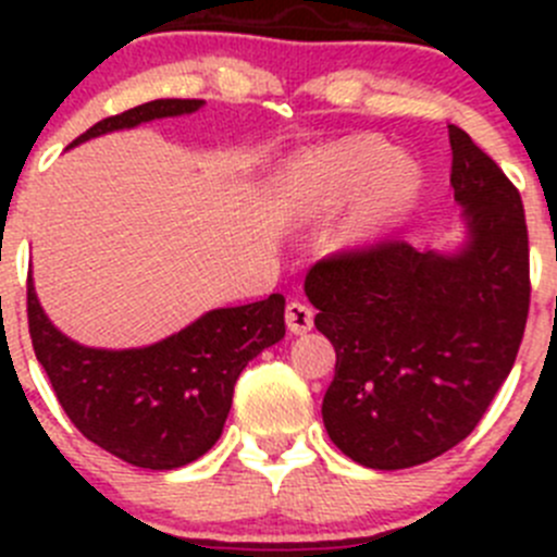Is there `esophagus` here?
<instances>
[{"mask_svg": "<svg viewBox=\"0 0 557 557\" xmlns=\"http://www.w3.org/2000/svg\"><path fill=\"white\" fill-rule=\"evenodd\" d=\"M285 323H288L290 334H296V336L307 334V331H312V325H314L312 307L301 305V301H290V305L285 307Z\"/></svg>", "mask_w": 557, "mask_h": 557, "instance_id": "34e87169", "label": "esophagus"}]
</instances>
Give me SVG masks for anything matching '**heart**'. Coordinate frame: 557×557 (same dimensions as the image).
Masks as SVG:
<instances>
[{
    "label": "heart",
    "instance_id": "b5f03b06",
    "mask_svg": "<svg viewBox=\"0 0 557 557\" xmlns=\"http://www.w3.org/2000/svg\"><path fill=\"white\" fill-rule=\"evenodd\" d=\"M418 185L420 170L412 159L391 153L374 139H352L296 161L283 196L305 218L331 215L356 201L339 237L345 245H367L385 232Z\"/></svg>",
    "mask_w": 557,
    "mask_h": 557
}]
</instances>
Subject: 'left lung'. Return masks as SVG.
I'll use <instances>...</instances> for the list:
<instances>
[{
	"mask_svg": "<svg viewBox=\"0 0 557 557\" xmlns=\"http://www.w3.org/2000/svg\"><path fill=\"white\" fill-rule=\"evenodd\" d=\"M460 243L383 239L314 263V329L336 350L323 425L347 458L396 471L463 442L509 377L528 318V232L518 188L450 126Z\"/></svg>",
	"mask_w": 557,
	"mask_h": 557,
	"instance_id": "8db88e82",
	"label": "left lung"
}]
</instances>
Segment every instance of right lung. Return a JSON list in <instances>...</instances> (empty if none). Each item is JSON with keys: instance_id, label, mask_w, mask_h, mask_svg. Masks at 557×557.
Masks as SVG:
<instances>
[{"instance_id": "add662e5", "label": "right lung", "mask_w": 557, "mask_h": 557, "mask_svg": "<svg viewBox=\"0 0 557 557\" xmlns=\"http://www.w3.org/2000/svg\"><path fill=\"white\" fill-rule=\"evenodd\" d=\"M201 99H156L99 121L75 145L161 117ZM29 331L59 404L86 440L139 469L170 471L201 458L223 434L247 363L285 336V299L218 307L164 339L126 350L88 347L48 318L29 274Z\"/></svg>"}]
</instances>
